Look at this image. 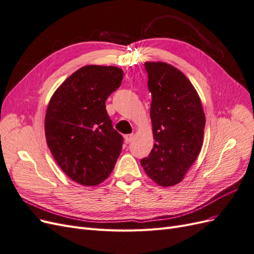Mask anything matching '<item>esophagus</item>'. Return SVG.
Returning <instances> with one entry per match:
<instances>
[{
    "instance_id": "obj_1",
    "label": "esophagus",
    "mask_w": 254,
    "mask_h": 254,
    "mask_svg": "<svg viewBox=\"0 0 254 254\" xmlns=\"http://www.w3.org/2000/svg\"><path fill=\"white\" fill-rule=\"evenodd\" d=\"M124 139H125V142L127 144H129L133 139V134H126V135H124Z\"/></svg>"
}]
</instances>
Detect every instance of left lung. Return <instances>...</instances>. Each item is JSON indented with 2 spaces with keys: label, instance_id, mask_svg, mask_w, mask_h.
<instances>
[{
  "label": "left lung",
  "instance_id": "obj_1",
  "mask_svg": "<svg viewBox=\"0 0 254 254\" xmlns=\"http://www.w3.org/2000/svg\"><path fill=\"white\" fill-rule=\"evenodd\" d=\"M151 92L150 120L155 139L141 164L161 187H173L186 177L200 153L205 117L196 89L180 70L162 61H146Z\"/></svg>",
  "mask_w": 254,
  "mask_h": 254
}]
</instances>
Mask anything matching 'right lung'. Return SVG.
Returning a JSON list of instances; mask_svg holds the SVG:
<instances>
[{
	"label": "right lung",
	"instance_id": "right-lung-1",
	"mask_svg": "<svg viewBox=\"0 0 254 254\" xmlns=\"http://www.w3.org/2000/svg\"><path fill=\"white\" fill-rule=\"evenodd\" d=\"M123 75L118 66L84 65L50 99L44 120L48 146L61 170L81 186L108 178L121 153L123 136L113 129L105 103Z\"/></svg>",
	"mask_w": 254,
	"mask_h": 254
}]
</instances>
